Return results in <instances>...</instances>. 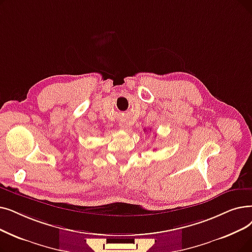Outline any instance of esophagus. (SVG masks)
Here are the masks:
<instances>
[{
    "label": "esophagus",
    "instance_id": "esophagus-1",
    "mask_svg": "<svg viewBox=\"0 0 252 252\" xmlns=\"http://www.w3.org/2000/svg\"><path fill=\"white\" fill-rule=\"evenodd\" d=\"M120 127H122L123 129H127L128 128V126L126 124V123H120Z\"/></svg>",
    "mask_w": 252,
    "mask_h": 252
}]
</instances>
